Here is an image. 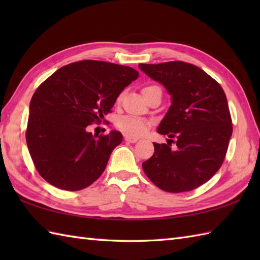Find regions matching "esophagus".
I'll return each mask as SVG.
<instances>
[{
    "instance_id": "esophagus-1",
    "label": "esophagus",
    "mask_w": 260,
    "mask_h": 260,
    "mask_svg": "<svg viewBox=\"0 0 260 260\" xmlns=\"http://www.w3.org/2000/svg\"><path fill=\"white\" fill-rule=\"evenodd\" d=\"M125 141L128 142V143H136L137 141H139V139L137 137H134V136H131V135H125Z\"/></svg>"
}]
</instances>
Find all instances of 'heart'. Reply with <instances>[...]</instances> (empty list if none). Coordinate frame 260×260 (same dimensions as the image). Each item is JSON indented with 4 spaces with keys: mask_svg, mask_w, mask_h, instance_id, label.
<instances>
[{
    "mask_svg": "<svg viewBox=\"0 0 260 260\" xmlns=\"http://www.w3.org/2000/svg\"><path fill=\"white\" fill-rule=\"evenodd\" d=\"M116 126L127 135L141 136L143 134H145L147 129L150 128L151 121L146 118L137 117V116H121V117H119L117 121H116Z\"/></svg>",
    "mask_w": 260,
    "mask_h": 260,
    "instance_id": "1",
    "label": "heart"
}]
</instances>
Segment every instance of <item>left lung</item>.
Here are the masks:
<instances>
[{
    "mask_svg": "<svg viewBox=\"0 0 260 260\" xmlns=\"http://www.w3.org/2000/svg\"><path fill=\"white\" fill-rule=\"evenodd\" d=\"M139 67L171 95V106L157 128L170 140L168 144L154 143L153 156L142 164L143 170L163 191L194 190L217 173L228 150L233 123L225 93L194 64L169 61ZM172 138L177 140L175 150L168 143Z\"/></svg>",
    "mask_w": 260,
    "mask_h": 260,
    "instance_id": "obj_1",
    "label": "left lung"
}]
</instances>
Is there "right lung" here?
Returning <instances> with one entry per match:
<instances>
[{
  "mask_svg": "<svg viewBox=\"0 0 260 260\" xmlns=\"http://www.w3.org/2000/svg\"><path fill=\"white\" fill-rule=\"evenodd\" d=\"M139 71L116 63L82 60L58 69L33 93L26 144L43 179L61 190L78 191L93 183L110 154L123 141L112 131L92 135L86 128L110 113Z\"/></svg>",
  "mask_w": 260,
  "mask_h": 260,
  "instance_id": "1",
  "label": "right lung"
}]
</instances>
